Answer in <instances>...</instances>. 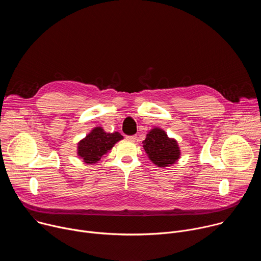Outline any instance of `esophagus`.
<instances>
[{
    "label": "esophagus",
    "instance_id": "obj_1",
    "mask_svg": "<svg viewBox=\"0 0 261 261\" xmlns=\"http://www.w3.org/2000/svg\"><path fill=\"white\" fill-rule=\"evenodd\" d=\"M128 140H131V141H135L137 139V136L136 135H131V136H127L126 137Z\"/></svg>",
    "mask_w": 261,
    "mask_h": 261
}]
</instances>
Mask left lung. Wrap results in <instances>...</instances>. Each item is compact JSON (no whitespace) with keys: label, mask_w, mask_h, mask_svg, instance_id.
<instances>
[{"label":"left lung","mask_w":261,"mask_h":261,"mask_svg":"<svg viewBox=\"0 0 261 261\" xmlns=\"http://www.w3.org/2000/svg\"><path fill=\"white\" fill-rule=\"evenodd\" d=\"M143 148L148 158L159 167L171 165L179 158L177 142L169 138L165 131L154 128L143 140Z\"/></svg>","instance_id":"obj_1"}]
</instances>
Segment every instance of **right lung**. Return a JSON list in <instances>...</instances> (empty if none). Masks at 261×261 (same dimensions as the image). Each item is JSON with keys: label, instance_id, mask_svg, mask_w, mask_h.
I'll use <instances>...</instances> for the list:
<instances>
[{"label": "right lung", "instance_id": "obj_1", "mask_svg": "<svg viewBox=\"0 0 261 261\" xmlns=\"http://www.w3.org/2000/svg\"><path fill=\"white\" fill-rule=\"evenodd\" d=\"M121 139L123 136L119 132L106 133L101 127H96L80 141L77 154L86 163L95 164Z\"/></svg>", "mask_w": 261, "mask_h": 261}]
</instances>
